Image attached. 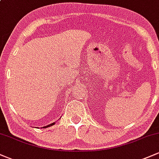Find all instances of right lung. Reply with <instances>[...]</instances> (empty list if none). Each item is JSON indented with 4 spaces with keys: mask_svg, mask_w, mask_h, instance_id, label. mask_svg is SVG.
<instances>
[{
    "mask_svg": "<svg viewBox=\"0 0 159 159\" xmlns=\"http://www.w3.org/2000/svg\"><path fill=\"white\" fill-rule=\"evenodd\" d=\"M54 123H52V124H49V125H47V126H45V127H43V128H47V127H50V126H52V125H54Z\"/></svg>",
    "mask_w": 159,
    "mask_h": 159,
    "instance_id": "right-lung-1",
    "label": "right lung"
}]
</instances>
